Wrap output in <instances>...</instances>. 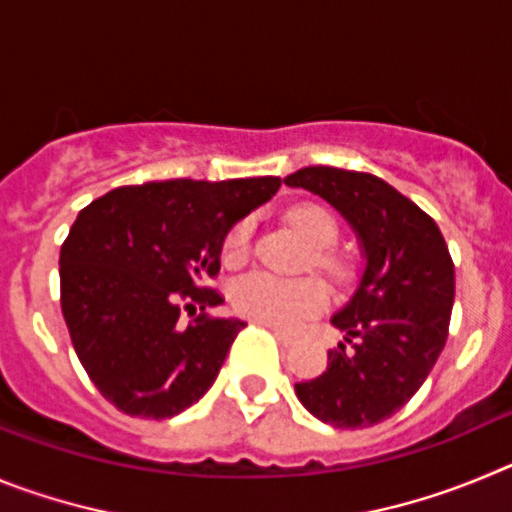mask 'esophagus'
Listing matches in <instances>:
<instances>
[{"label": "esophagus", "mask_w": 512, "mask_h": 512, "mask_svg": "<svg viewBox=\"0 0 512 512\" xmlns=\"http://www.w3.org/2000/svg\"><path fill=\"white\" fill-rule=\"evenodd\" d=\"M269 330H274V336H277V341L282 343V346H292V343H295V336H289V333H284V330L271 328V325H269Z\"/></svg>", "instance_id": "34e87169"}]
</instances>
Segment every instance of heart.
Here are the masks:
<instances>
[{
	"label": "heart",
	"mask_w": 512,
	"mask_h": 512,
	"mask_svg": "<svg viewBox=\"0 0 512 512\" xmlns=\"http://www.w3.org/2000/svg\"><path fill=\"white\" fill-rule=\"evenodd\" d=\"M289 225L310 243L312 248H330L338 238L336 217L320 205H297L287 212ZM251 243V223L241 220L225 238L223 256L228 264L246 259ZM315 264L338 274V264L320 253ZM325 289L315 279H279L271 274H251L233 287V307L253 323L271 325L277 330H295L323 310Z\"/></svg>",
	"instance_id": "obj_1"
}]
</instances>
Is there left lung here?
Returning <instances> with one entry per match:
<instances>
[{
    "label": "left lung",
    "instance_id": "8db88e82",
    "mask_svg": "<svg viewBox=\"0 0 512 512\" xmlns=\"http://www.w3.org/2000/svg\"><path fill=\"white\" fill-rule=\"evenodd\" d=\"M336 207L366 266L330 323L343 343L320 377L297 382L300 402L336 428H369L408 405L449 336L454 261L441 230L413 200L374 174L307 166L284 179Z\"/></svg>",
    "mask_w": 512,
    "mask_h": 512
}]
</instances>
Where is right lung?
<instances>
[{"instance_id":"add662e5","label":"right lung","mask_w":512,"mask_h":512,"mask_svg":"<svg viewBox=\"0 0 512 512\" xmlns=\"http://www.w3.org/2000/svg\"><path fill=\"white\" fill-rule=\"evenodd\" d=\"M279 176L117 187L79 212L61 246V310L71 343L104 400L133 418H174L200 400L246 328L210 318L205 287L225 235L269 202ZM182 309H202L187 329Z\"/></svg>"}]
</instances>
